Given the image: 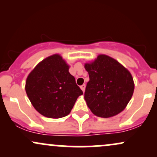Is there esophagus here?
<instances>
[{
	"label": "esophagus",
	"instance_id": "34e87169",
	"mask_svg": "<svg viewBox=\"0 0 157 157\" xmlns=\"http://www.w3.org/2000/svg\"><path fill=\"white\" fill-rule=\"evenodd\" d=\"M80 89H82V91H83V92H84V91H85V89H86V85H85V84L82 85V86H80Z\"/></svg>",
	"mask_w": 157,
	"mask_h": 157
}]
</instances>
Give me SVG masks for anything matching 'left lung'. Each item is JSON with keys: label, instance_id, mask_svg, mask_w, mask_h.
Masks as SVG:
<instances>
[{"label": "left lung", "instance_id": "8db88e82", "mask_svg": "<svg viewBox=\"0 0 157 157\" xmlns=\"http://www.w3.org/2000/svg\"><path fill=\"white\" fill-rule=\"evenodd\" d=\"M89 81L84 98L94 114L109 118L122 112L132 97L134 82L130 71L112 57L99 55L84 66Z\"/></svg>", "mask_w": 157, "mask_h": 157}]
</instances>
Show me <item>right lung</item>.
<instances>
[{"mask_svg": "<svg viewBox=\"0 0 157 157\" xmlns=\"http://www.w3.org/2000/svg\"><path fill=\"white\" fill-rule=\"evenodd\" d=\"M68 69L66 60L55 54L40 62L27 77L26 94L43 116L55 119L67 116L82 94Z\"/></svg>", "mask_w": 157, "mask_h": 157, "instance_id": "1", "label": "right lung"}]
</instances>
